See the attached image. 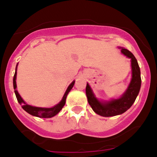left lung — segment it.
<instances>
[{"mask_svg":"<svg viewBox=\"0 0 157 157\" xmlns=\"http://www.w3.org/2000/svg\"><path fill=\"white\" fill-rule=\"evenodd\" d=\"M121 52L128 58H131V66L132 75L131 82L127 90L118 99L110 100H99L95 96L90 84L86 83V94L87 101L93 110L98 115L103 117H111L121 115L131 108L135 101L141 86L140 70L137 59L132 53L128 49L119 47Z\"/></svg>","mask_w":157,"mask_h":157,"instance_id":"left-lung-1","label":"left lung"}]
</instances>
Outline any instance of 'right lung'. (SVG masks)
<instances>
[{
  "mask_svg": "<svg viewBox=\"0 0 157 157\" xmlns=\"http://www.w3.org/2000/svg\"><path fill=\"white\" fill-rule=\"evenodd\" d=\"M17 65L16 67V71L15 74H14L13 76V89H14V93H15L16 96H17V101H18L19 103L22 105V108L24 109L26 112L30 114V115H33V116L39 117V118H52V117L56 115L62 109L64 105H65L66 102V98H67V94L69 93V92L71 91V89L74 86V83H75V80L72 82L71 84L69 85L68 87H67V90H66L65 93H64V96L62 97V99L58 102L57 105H55V106L51 107V108H42V107H36L33 106V105H28L27 103H26L24 100L22 99V97L20 96V95L19 94L18 91L17 90V82H16V80H17Z\"/></svg>",
  "mask_w": 157,
  "mask_h": 157,
  "instance_id": "obj_1",
  "label": "right lung"
}]
</instances>
